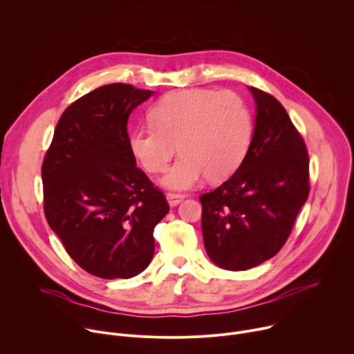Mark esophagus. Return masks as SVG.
I'll return each mask as SVG.
<instances>
[{"label": "esophagus", "mask_w": 354, "mask_h": 354, "mask_svg": "<svg viewBox=\"0 0 354 354\" xmlns=\"http://www.w3.org/2000/svg\"><path fill=\"white\" fill-rule=\"evenodd\" d=\"M185 198V196L183 194H176V193H167V200H168V203H169V206L171 207H175V206H178L180 201Z\"/></svg>", "instance_id": "1"}]
</instances>
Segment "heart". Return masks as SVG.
Instances as JSON below:
<instances>
[{
    "label": "heart",
    "mask_w": 354,
    "mask_h": 354,
    "mask_svg": "<svg viewBox=\"0 0 354 354\" xmlns=\"http://www.w3.org/2000/svg\"><path fill=\"white\" fill-rule=\"evenodd\" d=\"M153 126L133 130V156L151 174L167 171L176 145L182 154L161 185L189 190L201 179L217 182L242 164L254 133L250 113L232 92L193 88L164 95L149 109Z\"/></svg>",
    "instance_id": "b5f03b06"
}]
</instances>
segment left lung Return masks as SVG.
I'll use <instances>...</instances> for the list:
<instances>
[{"label": "left lung", "instance_id": "8db88e82", "mask_svg": "<svg viewBox=\"0 0 354 354\" xmlns=\"http://www.w3.org/2000/svg\"><path fill=\"white\" fill-rule=\"evenodd\" d=\"M248 89L257 105L248 153L228 180L200 196L206 252L227 270H248L273 258L310 193L304 140L274 96Z\"/></svg>", "mask_w": 354, "mask_h": 354}]
</instances>
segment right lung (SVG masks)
Here are the masks:
<instances>
[{
	"label": "right lung",
	"mask_w": 354,
	"mask_h": 354,
	"mask_svg": "<svg viewBox=\"0 0 354 354\" xmlns=\"http://www.w3.org/2000/svg\"><path fill=\"white\" fill-rule=\"evenodd\" d=\"M154 93L108 84L84 95L62 115L43 161L47 223L74 262L97 277L140 274L169 212L129 145V116Z\"/></svg>",
	"instance_id": "right-lung-1"
}]
</instances>
